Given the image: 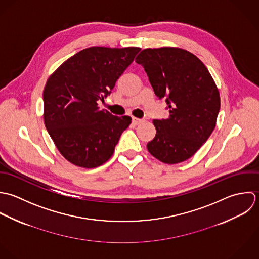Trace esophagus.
Returning <instances> with one entry per match:
<instances>
[{"instance_id":"1","label":"esophagus","mask_w":259,"mask_h":259,"mask_svg":"<svg viewBox=\"0 0 259 259\" xmlns=\"http://www.w3.org/2000/svg\"><path fill=\"white\" fill-rule=\"evenodd\" d=\"M142 122V119H139V118H135V117H132V123L134 125H138Z\"/></svg>"}]
</instances>
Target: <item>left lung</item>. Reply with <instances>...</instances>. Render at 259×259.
I'll use <instances>...</instances> for the list:
<instances>
[{
    "label": "left lung",
    "instance_id": "8db88e82",
    "mask_svg": "<svg viewBox=\"0 0 259 259\" xmlns=\"http://www.w3.org/2000/svg\"><path fill=\"white\" fill-rule=\"evenodd\" d=\"M169 116L155 119V137L147 149L161 162L187 160L206 142L220 109L217 87L205 65L180 48L145 49L136 57Z\"/></svg>",
    "mask_w": 259,
    "mask_h": 259
}]
</instances>
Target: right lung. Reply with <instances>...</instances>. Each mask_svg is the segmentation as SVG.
I'll list each match as a JSON object with an SVG mask.
<instances>
[{
  "label": "right lung",
  "instance_id": "obj_1",
  "mask_svg": "<svg viewBox=\"0 0 259 259\" xmlns=\"http://www.w3.org/2000/svg\"><path fill=\"white\" fill-rule=\"evenodd\" d=\"M140 48L91 47L65 61L49 77L44 92V121L69 162L84 168L102 165L113 155L129 116L100 110Z\"/></svg>",
  "mask_w": 259,
  "mask_h": 259
}]
</instances>
